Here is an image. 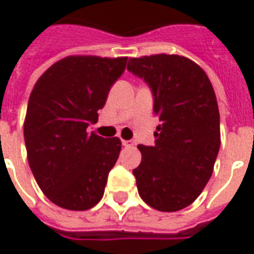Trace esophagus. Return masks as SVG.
<instances>
[{
  "mask_svg": "<svg viewBox=\"0 0 254 254\" xmlns=\"http://www.w3.org/2000/svg\"><path fill=\"white\" fill-rule=\"evenodd\" d=\"M122 145H124V147H130V145H133V143L132 141H129V140L122 139Z\"/></svg>",
  "mask_w": 254,
  "mask_h": 254,
  "instance_id": "1",
  "label": "esophagus"
}]
</instances>
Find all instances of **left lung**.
Segmentation results:
<instances>
[{
    "label": "left lung",
    "mask_w": 254,
    "mask_h": 254,
    "mask_svg": "<svg viewBox=\"0 0 254 254\" xmlns=\"http://www.w3.org/2000/svg\"><path fill=\"white\" fill-rule=\"evenodd\" d=\"M127 70L154 95L155 144L141 145L133 169L141 199L161 212L191 205L213 173L220 148V114L206 72L179 55L129 58Z\"/></svg>",
    "instance_id": "left-lung-1"
}]
</instances>
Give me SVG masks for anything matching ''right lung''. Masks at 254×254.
<instances>
[{
	"instance_id": "right-lung-1",
	"label": "right lung",
	"mask_w": 254,
	"mask_h": 254,
	"mask_svg": "<svg viewBox=\"0 0 254 254\" xmlns=\"http://www.w3.org/2000/svg\"><path fill=\"white\" fill-rule=\"evenodd\" d=\"M127 58L67 56L35 82L24 118L30 169L55 205L88 210L103 198L121 140L88 132Z\"/></svg>"
}]
</instances>
